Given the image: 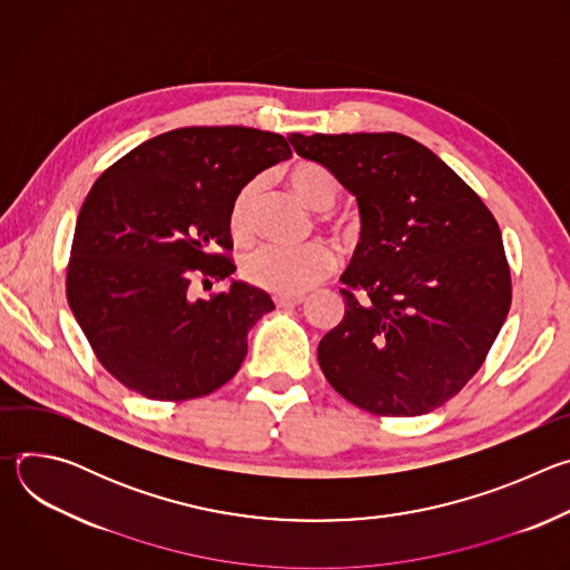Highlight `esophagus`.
<instances>
[{
	"label": "esophagus",
	"mask_w": 570,
	"mask_h": 570,
	"mask_svg": "<svg viewBox=\"0 0 570 570\" xmlns=\"http://www.w3.org/2000/svg\"><path fill=\"white\" fill-rule=\"evenodd\" d=\"M273 302L277 306H295V304L304 302V295H299V293H275Z\"/></svg>",
	"instance_id": "esophagus-1"
}]
</instances>
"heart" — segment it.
<instances>
[{"instance_id":"1","label":"heart","mask_w":570,"mask_h":570,"mask_svg":"<svg viewBox=\"0 0 570 570\" xmlns=\"http://www.w3.org/2000/svg\"><path fill=\"white\" fill-rule=\"evenodd\" d=\"M291 189L313 209H330L341 196V183L332 171L315 165V161H297L288 171ZM262 183L250 180L243 185L232 200L227 225L236 240H248L255 234L257 223V200ZM343 227V220H334ZM336 266V255L330 243L308 240L302 246H277L264 243L240 259V275L253 286L273 293H302L327 277Z\"/></svg>"}]
</instances>
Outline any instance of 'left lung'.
I'll return each instance as SVG.
<instances>
[{"instance_id": "8db88e82", "label": "left lung", "mask_w": 570, "mask_h": 570, "mask_svg": "<svg viewBox=\"0 0 570 570\" xmlns=\"http://www.w3.org/2000/svg\"><path fill=\"white\" fill-rule=\"evenodd\" d=\"M350 189L361 240L345 315L317 345L332 387L381 417L426 415L480 370L512 304L494 214L424 144L399 132L288 135Z\"/></svg>"}]
</instances>
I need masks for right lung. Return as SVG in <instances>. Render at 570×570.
I'll return each instance as SVG.
<instances>
[{
	"label": "right lung",
	"instance_id": "add662e5",
	"mask_svg": "<svg viewBox=\"0 0 570 570\" xmlns=\"http://www.w3.org/2000/svg\"><path fill=\"white\" fill-rule=\"evenodd\" d=\"M291 157L277 132L189 126L108 167L76 218L67 302L99 363L155 401L212 394L240 367L248 332L275 308L243 282L209 299L191 284L229 277V207L243 185Z\"/></svg>",
	"mask_w": 570,
	"mask_h": 570
}]
</instances>
